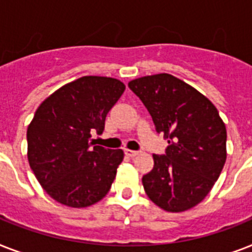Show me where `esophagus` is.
Masks as SVG:
<instances>
[{
	"label": "esophagus",
	"instance_id": "obj_1",
	"mask_svg": "<svg viewBox=\"0 0 252 252\" xmlns=\"http://www.w3.org/2000/svg\"><path fill=\"white\" fill-rule=\"evenodd\" d=\"M124 153L128 156V157H136V156H138V152L137 150H130V149H126L124 150Z\"/></svg>",
	"mask_w": 252,
	"mask_h": 252
}]
</instances>
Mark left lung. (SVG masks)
I'll use <instances>...</instances> for the list:
<instances>
[{
  "mask_svg": "<svg viewBox=\"0 0 252 252\" xmlns=\"http://www.w3.org/2000/svg\"><path fill=\"white\" fill-rule=\"evenodd\" d=\"M166 153L153 154V170L142 176L146 195L163 211L184 212L209 193L226 161V126L215 104L176 77L161 73L130 81Z\"/></svg>",
  "mask_w": 252,
  "mask_h": 252,
  "instance_id": "1",
  "label": "left lung"
}]
</instances>
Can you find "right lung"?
<instances>
[{
  "mask_svg": "<svg viewBox=\"0 0 252 252\" xmlns=\"http://www.w3.org/2000/svg\"><path fill=\"white\" fill-rule=\"evenodd\" d=\"M126 90L116 78L85 76L51 94L27 128V157L37 182L57 203L86 208L110 191L122 149L94 145L108 111Z\"/></svg>",
  "mask_w": 252,
  "mask_h": 252,
  "instance_id": "obj_1",
  "label": "right lung"
}]
</instances>
